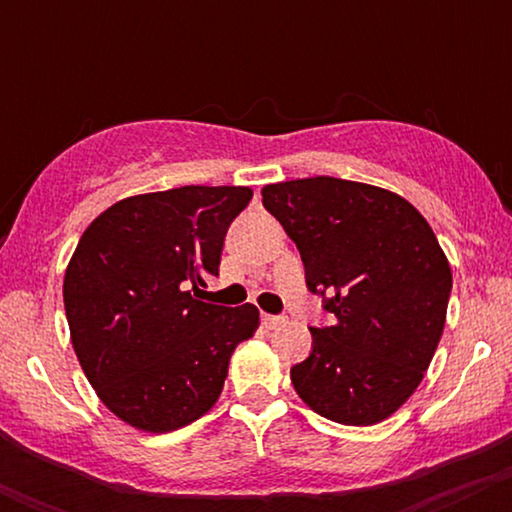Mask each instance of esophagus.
<instances>
[{"label": "esophagus", "instance_id": "1", "mask_svg": "<svg viewBox=\"0 0 512 512\" xmlns=\"http://www.w3.org/2000/svg\"><path fill=\"white\" fill-rule=\"evenodd\" d=\"M284 322H286V317H281V315H267V313L262 315V325L267 327V330H276V327H281Z\"/></svg>", "mask_w": 512, "mask_h": 512}]
</instances>
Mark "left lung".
Listing matches in <instances>:
<instances>
[{
	"instance_id": "obj_1",
	"label": "left lung",
	"mask_w": 512,
	"mask_h": 512,
	"mask_svg": "<svg viewBox=\"0 0 512 512\" xmlns=\"http://www.w3.org/2000/svg\"><path fill=\"white\" fill-rule=\"evenodd\" d=\"M262 204L334 317L310 327L313 351L291 368L298 397L337 424H380L414 395L443 334L452 272L436 233L395 192L330 175L264 185Z\"/></svg>"
}]
</instances>
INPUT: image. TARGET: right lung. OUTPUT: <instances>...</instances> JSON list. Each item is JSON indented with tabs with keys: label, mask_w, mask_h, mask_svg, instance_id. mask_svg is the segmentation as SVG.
Listing matches in <instances>:
<instances>
[{
	"label": "right lung",
	"mask_w": 512,
	"mask_h": 512,
	"mask_svg": "<svg viewBox=\"0 0 512 512\" xmlns=\"http://www.w3.org/2000/svg\"><path fill=\"white\" fill-rule=\"evenodd\" d=\"M250 187L185 185L120 199L91 221L64 272L69 334L88 383L117 419L170 433L214 407L252 303L192 293L219 274L223 238Z\"/></svg>",
	"instance_id": "right-lung-1"
}]
</instances>
